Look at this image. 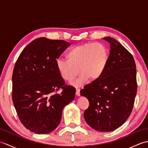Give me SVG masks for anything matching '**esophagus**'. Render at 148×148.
I'll use <instances>...</instances> for the list:
<instances>
[{
	"label": "esophagus",
	"mask_w": 148,
	"mask_h": 148,
	"mask_svg": "<svg viewBox=\"0 0 148 148\" xmlns=\"http://www.w3.org/2000/svg\"><path fill=\"white\" fill-rule=\"evenodd\" d=\"M76 95H77V96H79V95H80V89L78 88H76Z\"/></svg>",
	"instance_id": "obj_1"
}]
</instances>
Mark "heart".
Returning <instances> with one entry per match:
<instances>
[{
	"instance_id": "heart-1",
	"label": "heart",
	"mask_w": 148,
	"mask_h": 148,
	"mask_svg": "<svg viewBox=\"0 0 148 148\" xmlns=\"http://www.w3.org/2000/svg\"><path fill=\"white\" fill-rule=\"evenodd\" d=\"M67 60H58L56 67L62 79L71 82L78 74H81L77 84L99 80L104 72L108 64L109 51L101 43L88 42L71 48L66 55Z\"/></svg>"
}]
</instances>
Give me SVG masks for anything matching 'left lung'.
<instances>
[{
    "label": "left lung",
    "instance_id": "obj_1",
    "mask_svg": "<svg viewBox=\"0 0 148 148\" xmlns=\"http://www.w3.org/2000/svg\"><path fill=\"white\" fill-rule=\"evenodd\" d=\"M108 65L102 77L81 90L89 106L84 111L87 124L99 132L117 129L129 117L137 94L136 65L133 56L118 40L110 37Z\"/></svg>",
    "mask_w": 148,
    "mask_h": 148
}]
</instances>
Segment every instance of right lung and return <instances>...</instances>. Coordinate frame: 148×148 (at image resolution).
Returning a JSON list of instances; mask_svg holds the SVG:
<instances>
[{
	"label": "right lung",
	"mask_w": 148,
	"mask_h": 148,
	"mask_svg": "<svg viewBox=\"0 0 148 148\" xmlns=\"http://www.w3.org/2000/svg\"><path fill=\"white\" fill-rule=\"evenodd\" d=\"M70 45L63 40L39 37L24 48L16 62L12 102L21 123L32 132L54 130L63 109L74 99L76 88L65 84L56 67V60Z\"/></svg>",
	"instance_id": "obj_1"
}]
</instances>
